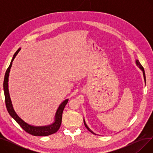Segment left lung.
I'll return each instance as SVG.
<instances>
[{"label":"left lung","mask_w":153,"mask_h":153,"mask_svg":"<svg viewBox=\"0 0 153 153\" xmlns=\"http://www.w3.org/2000/svg\"><path fill=\"white\" fill-rule=\"evenodd\" d=\"M136 65H137L138 67H139V68L143 71V76H144V81H145V83H146V76H145V72H144V68H143V67L141 66V64H140V62H139V61L138 60H136ZM84 125H85V126L86 127V128L87 129L89 130V131H91L92 133H93V134H96L95 133H94L90 128L88 127V126L87 125V124L85 123V120L84 119Z\"/></svg>","instance_id":"1"}]
</instances>
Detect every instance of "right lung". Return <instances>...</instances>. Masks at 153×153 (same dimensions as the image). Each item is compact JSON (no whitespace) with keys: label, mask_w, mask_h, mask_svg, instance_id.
Returning a JSON list of instances; mask_svg holds the SVG:
<instances>
[{"label":"right lung","mask_w":153,"mask_h":153,"mask_svg":"<svg viewBox=\"0 0 153 153\" xmlns=\"http://www.w3.org/2000/svg\"><path fill=\"white\" fill-rule=\"evenodd\" d=\"M21 48L15 52L14 54L13 58L12 59V61L10 62V66L7 68L5 77L4 81V95H5V105L7 107V110L9 112L10 115L15 120L17 123L25 130L26 132L30 134H32L33 136H48L56 132H57L58 130L59 129V127L61 124L62 121V115L63 110L66 105V104L68 102V99H66L64 100L58 107L57 111L56 112L55 117H54V122L53 123L50 125L47 126H33L28 124L27 123L25 122L23 120L20 118L18 115L16 114L13 105L12 103V101L10 97V94L9 91V73L10 68L12 65V62L13 59H15V56L19 53Z\"/></svg>","instance_id":"1"}]
</instances>
